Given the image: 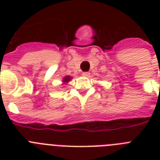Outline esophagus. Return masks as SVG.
<instances>
[{
    "mask_svg": "<svg viewBox=\"0 0 160 160\" xmlns=\"http://www.w3.org/2000/svg\"><path fill=\"white\" fill-rule=\"evenodd\" d=\"M82 75L83 76H85V77H89V76L90 75V74L89 72H84L82 74Z\"/></svg>",
    "mask_w": 160,
    "mask_h": 160,
    "instance_id": "obj_1",
    "label": "esophagus"
}]
</instances>
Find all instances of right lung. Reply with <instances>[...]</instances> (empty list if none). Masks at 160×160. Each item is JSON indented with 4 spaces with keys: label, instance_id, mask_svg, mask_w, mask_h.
Instances as JSON below:
<instances>
[{
    "label": "right lung",
    "instance_id": "add662e5",
    "mask_svg": "<svg viewBox=\"0 0 160 160\" xmlns=\"http://www.w3.org/2000/svg\"><path fill=\"white\" fill-rule=\"evenodd\" d=\"M71 79H72V77H70V76H69V75H68V76H65V77L63 78V80H62V82H63L62 85H66L69 81H70Z\"/></svg>",
    "mask_w": 160,
    "mask_h": 160
}]
</instances>
